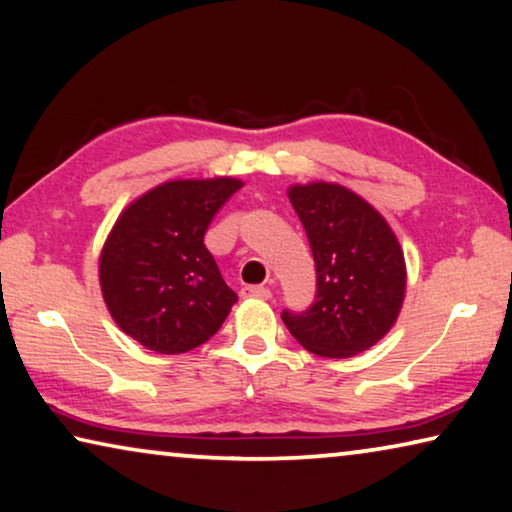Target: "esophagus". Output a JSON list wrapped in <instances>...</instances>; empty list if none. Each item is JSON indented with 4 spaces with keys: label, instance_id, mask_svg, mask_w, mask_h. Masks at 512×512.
Listing matches in <instances>:
<instances>
[{
    "label": "esophagus",
    "instance_id": "1",
    "mask_svg": "<svg viewBox=\"0 0 512 512\" xmlns=\"http://www.w3.org/2000/svg\"><path fill=\"white\" fill-rule=\"evenodd\" d=\"M241 298L268 300V298H271V289H266V287H244V289H241Z\"/></svg>",
    "mask_w": 512,
    "mask_h": 512
}]
</instances>
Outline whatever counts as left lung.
Instances as JSON below:
<instances>
[{"mask_svg":"<svg viewBox=\"0 0 512 512\" xmlns=\"http://www.w3.org/2000/svg\"><path fill=\"white\" fill-rule=\"evenodd\" d=\"M316 264V298L305 311H282L302 348L348 359L372 348L400 314L406 266L402 248L375 207L341 185L289 189Z\"/></svg>","mask_w":512,"mask_h":512,"instance_id":"1","label":"left lung"}]
</instances>
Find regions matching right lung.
<instances>
[{"label":"right lung","mask_w":512,"mask_h":512,"mask_svg":"<svg viewBox=\"0 0 512 512\" xmlns=\"http://www.w3.org/2000/svg\"><path fill=\"white\" fill-rule=\"evenodd\" d=\"M241 180H171L121 212L99 277L115 323L144 348L180 354L219 332L237 302L203 237Z\"/></svg>","instance_id":"add662e5"}]
</instances>
